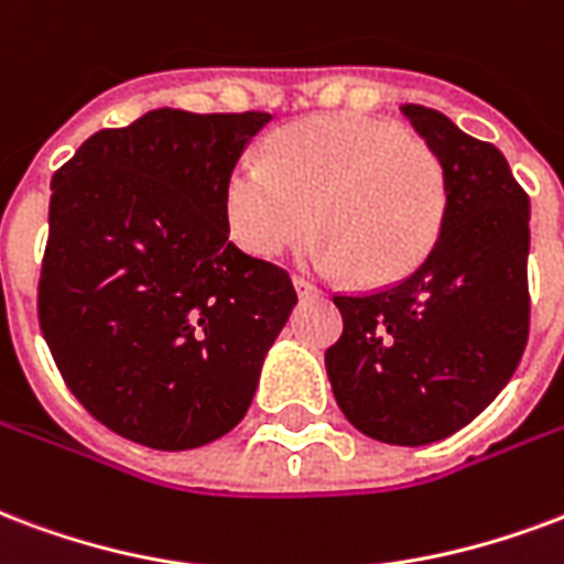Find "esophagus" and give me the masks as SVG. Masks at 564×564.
<instances>
[{
	"label": "esophagus",
	"mask_w": 564,
	"mask_h": 564,
	"mask_svg": "<svg viewBox=\"0 0 564 564\" xmlns=\"http://www.w3.org/2000/svg\"><path fill=\"white\" fill-rule=\"evenodd\" d=\"M293 286H295V293L302 295V299H314V295L319 293V290H316L314 283L304 281V278H293Z\"/></svg>",
	"instance_id": "1"
}]
</instances>
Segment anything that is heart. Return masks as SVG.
Instances as JSON below:
<instances>
[{
    "label": "heart",
    "mask_w": 564,
    "mask_h": 564,
    "mask_svg": "<svg viewBox=\"0 0 564 564\" xmlns=\"http://www.w3.org/2000/svg\"><path fill=\"white\" fill-rule=\"evenodd\" d=\"M440 158L406 128L370 116H316L283 128L265 161L227 182V218L241 248L281 257L323 232L316 269L398 283L431 257L445 220Z\"/></svg>",
    "instance_id": "heart-1"
}]
</instances>
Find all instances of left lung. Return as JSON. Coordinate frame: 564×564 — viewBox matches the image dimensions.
<instances>
[{
	"label": "left lung",
	"mask_w": 564,
	"mask_h": 564,
	"mask_svg": "<svg viewBox=\"0 0 564 564\" xmlns=\"http://www.w3.org/2000/svg\"><path fill=\"white\" fill-rule=\"evenodd\" d=\"M445 173V220L406 281L335 295L344 335L325 349L349 424L388 445H431L481 415L529 337V197L505 154L440 110L403 104Z\"/></svg>",
	"instance_id": "obj_1"
}]
</instances>
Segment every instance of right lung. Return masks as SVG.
Segmentation results:
<instances>
[{
	"instance_id": "right-lung-1",
	"label": "right lung",
	"mask_w": 564,
	"mask_h": 564,
	"mask_svg": "<svg viewBox=\"0 0 564 564\" xmlns=\"http://www.w3.org/2000/svg\"><path fill=\"white\" fill-rule=\"evenodd\" d=\"M269 112L152 110L56 170L37 319L70 394L124 440L187 452L248 412L299 295L229 241L227 182Z\"/></svg>"
}]
</instances>
